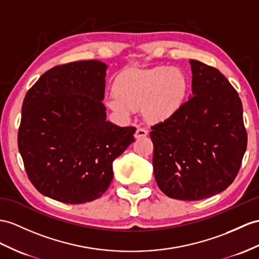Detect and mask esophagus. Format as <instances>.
<instances>
[{"label":"esophagus","instance_id":"obj_1","mask_svg":"<svg viewBox=\"0 0 259 259\" xmlns=\"http://www.w3.org/2000/svg\"><path fill=\"white\" fill-rule=\"evenodd\" d=\"M148 134V131L145 130L143 127H137L136 132H135V138H141V137H145Z\"/></svg>","mask_w":259,"mask_h":259}]
</instances>
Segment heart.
I'll list each match as a JSON object with an SVG mask.
<instances>
[{
  "label": "heart",
  "mask_w": 259,
  "mask_h": 259,
  "mask_svg": "<svg viewBox=\"0 0 259 259\" xmlns=\"http://www.w3.org/2000/svg\"><path fill=\"white\" fill-rule=\"evenodd\" d=\"M188 80L179 69L156 67L146 70H131L119 75L115 93L108 99L112 110L127 116L143 108L148 121L168 118L184 104Z\"/></svg>",
  "instance_id": "b5f03b06"
}]
</instances>
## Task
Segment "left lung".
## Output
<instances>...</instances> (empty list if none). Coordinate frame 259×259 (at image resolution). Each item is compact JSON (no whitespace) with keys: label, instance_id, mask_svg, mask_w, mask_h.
<instances>
[{"label":"left lung","instance_id":"left-lung-1","mask_svg":"<svg viewBox=\"0 0 259 259\" xmlns=\"http://www.w3.org/2000/svg\"><path fill=\"white\" fill-rule=\"evenodd\" d=\"M193 96L151 126L154 176L169 198L197 201L228 188L247 147L242 101L217 68L190 60Z\"/></svg>","mask_w":259,"mask_h":259}]
</instances>
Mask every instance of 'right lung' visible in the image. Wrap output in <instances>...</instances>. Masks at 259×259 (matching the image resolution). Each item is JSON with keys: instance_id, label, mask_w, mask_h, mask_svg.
Here are the masks:
<instances>
[{"instance_id": "add662e5", "label": "right lung", "mask_w": 259, "mask_h": 259, "mask_svg": "<svg viewBox=\"0 0 259 259\" xmlns=\"http://www.w3.org/2000/svg\"><path fill=\"white\" fill-rule=\"evenodd\" d=\"M105 69L98 60L56 66L25 96L18 149L28 179L48 198L69 204L100 198L113 160L135 142L134 126L106 121Z\"/></svg>"}]
</instances>
